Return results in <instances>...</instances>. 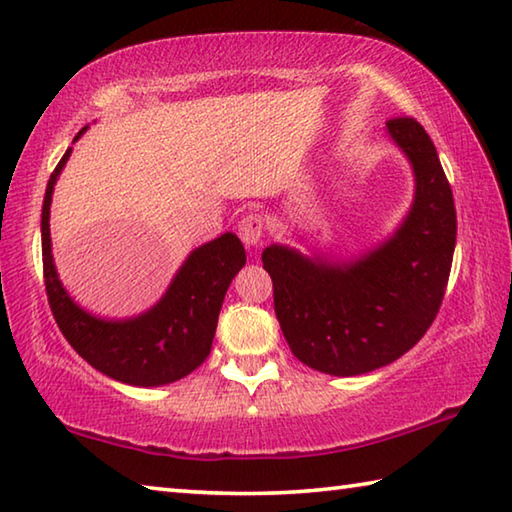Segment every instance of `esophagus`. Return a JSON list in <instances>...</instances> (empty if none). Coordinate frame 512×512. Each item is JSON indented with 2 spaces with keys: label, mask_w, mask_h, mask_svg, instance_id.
Returning a JSON list of instances; mask_svg holds the SVG:
<instances>
[{
  "label": "esophagus",
  "mask_w": 512,
  "mask_h": 512,
  "mask_svg": "<svg viewBox=\"0 0 512 512\" xmlns=\"http://www.w3.org/2000/svg\"><path fill=\"white\" fill-rule=\"evenodd\" d=\"M237 230H239L241 241H244L248 248H253L264 237V217L259 215V212H250V215H246L239 221Z\"/></svg>",
  "instance_id": "34e87169"
}]
</instances>
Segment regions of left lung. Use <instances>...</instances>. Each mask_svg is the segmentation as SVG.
<instances>
[{"label":"left lung","instance_id":"obj_1","mask_svg":"<svg viewBox=\"0 0 512 512\" xmlns=\"http://www.w3.org/2000/svg\"><path fill=\"white\" fill-rule=\"evenodd\" d=\"M414 172V201L392 235L351 259L264 248L275 315L293 356L331 376H360L410 351L434 322L448 286L457 210L425 129L387 120Z\"/></svg>","mask_w":512,"mask_h":512}]
</instances>
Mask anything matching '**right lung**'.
I'll list each match as a JSON object with an SVG mask.
<instances>
[{
  "label": "right lung",
  "instance_id": "add662e5",
  "mask_svg": "<svg viewBox=\"0 0 512 512\" xmlns=\"http://www.w3.org/2000/svg\"><path fill=\"white\" fill-rule=\"evenodd\" d=\"M87 132L82 127L73 143ZM71 147L46 183L42 206L44 284L62 336L91 367L134 387H161L192 374L212 349L228 286L246 264V250L232 232L194 248L163 297L134 318L107 320L89 313L62 286L51 253V199Z\"/></svg>",
  "mask_w": 512,
  "mask_h": 512
}]
</instances>
